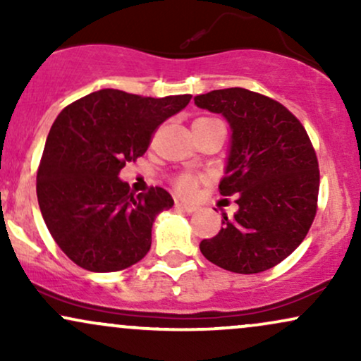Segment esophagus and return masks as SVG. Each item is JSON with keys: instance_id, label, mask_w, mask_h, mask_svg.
<instances>
[{"instance_id": "34e87169", "label": "esophagus", "mask_w": 361, "mask_h": 361, "mask_svg": "<svg viewBox=\"0 0 361 361\" xmlns=\"http://www.w3.org/2000/svg\"><path fill=\"white\" fill-rule=\"evenodd\" d=\"M176 209L185 210V212L192 214V212H195V210H197V207L192 205V204H183V202H176Z\"/></svg>"}]
</instances>
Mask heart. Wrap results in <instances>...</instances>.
<instances>
[{
    "label": "heart",
    "mask_w": 361,
    "mask_h": 361,
    "mask_svg": "<svg viewBox=\"0 0 361 361\" xmlns=\"http://www.w3.org/2000/svg\"><path fill=\"white\" fill-rule=\"evenodd\" d=\"M198 120H207V118H198ZM198 120H195V122H198ZM198 181H200V178L198 176L185 173V175L176 176L175 183L173 185H175V190L181 195V197H193L195 192H197Z\"/></svg>",
    "instance_id": "b5f03b06"
}]
</instances>
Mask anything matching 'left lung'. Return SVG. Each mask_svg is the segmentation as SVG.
Instances as JSON below:
<instances>
[{"label": "left lung", "mask_w": 361, "mask_h": 361, "mask_svg": "<svg viewBox=\"0 0 361 361\" xmlns=\"http://www.w3.org/2000/svg\"><path fill=\"white\" fill-rule=\"evenodd\" d=\"M195 105L222 114L233 137L219 190L238 195L233 219L200 251L234 273L267 271L299 247L317 212L319 163L300 120L281 103L244 88L214 90Z\"/></svg>", "instance_id": "left-lung-1"}]
</instances>
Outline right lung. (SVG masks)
<instances>
[{"label": "right lung", "mask_w": 361, "mask_h": 361, "mask_svg": "<svg viewBox=\"0 0 361 361\" xmlns=\"http://www.w3.org/2000/svg\"><path fill=\"white\" fill-rule=\"evenodd\" d=\"M190 98L100 90L57 115L37 171V198L54 241L78 267L120 271L147 255L156 215L175 202L159 186L135 195L118 173Z\"/></svg>", "instance_id": "add662e5"}]
</instances>
